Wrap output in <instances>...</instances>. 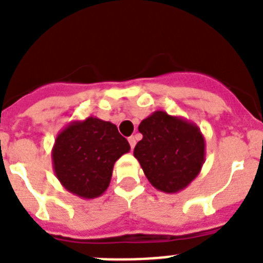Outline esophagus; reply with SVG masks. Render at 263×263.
I'll list each match as a JSON object with an SVG mask.
<instances>
[{
    "label": "esophagus",
    "instance_id": "34e87169",
    "mask_svg": "<svg viewBox=\"0 0 263 263\" xmlns=\"http://www.w3.org/2000/svg\"><path fill=\"white\" fill-rule=\"evenodd\" d=\"M127 141H129V143H130V147H132V148H134V146H136V143H137V139H136V137H134V136L129 137V138H127Z\"/></svg>",
    "mask_w": 263,
    "mask_h": 263
}]
</instances>
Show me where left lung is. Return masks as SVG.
<instances>
[{"label":"left lung","mask_w":263,"mask_h":263,"mask_svg":"<svg viewBox=\"0 0 263 263\" xmlns=\"http://www.w3.org/2000/svg\"><path fill=\"white\" fill-rule=\"evenodd\" d=\"M138 130L143 137L134 147V157L158 191H183L200 174L205 139L196 124L157 110L142 120Z\"/></svg>","instance_id":"left-lung-1"}]
</instances>
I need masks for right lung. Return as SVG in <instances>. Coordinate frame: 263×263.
<instances>
[{
	"label": "right lung",
	"mask_w": 263,
	"mask_h": 263,
	"mask_svg": "<svg viewBox=\"0 0 263 263\" xmlns=\"http://www.w3.org/2000/svg\"><path fill=\"white\" fill-rule=\"evenodd\" d=\"M130 152L115 124L97 117L71 121L53 143V173L75 196L95 199L108 190L116 160Z\"/></svg>",
	"instance_id": "right-lung-1"
}]
</instances>
